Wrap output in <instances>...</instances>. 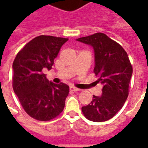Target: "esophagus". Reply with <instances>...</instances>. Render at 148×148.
<instances>
[{"instance_id": "1", "label": "esophagus", "mask_w": 148, "mask_h": 148, "mask_svg": "<svg viewBox=\"0 0 148 148\" xmlns=\"http://www.w3.org/2000/svg\"><path fill=\"white\" fill-rule=\"evenodd\" d=\"M70 90H71V91H74V92H78V91H81L80 89H78V88H76V87L73 86H70Z\"/></svg>"}]
</instances>
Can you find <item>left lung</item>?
Instances as JSON below:
<instances>
[{
	"instance_id": "1",
	"label": "left lung",
	"mask_w": 148,
	"mask_h": 148,
	"mask_svg": "<svg viewBox=\"0 0 148 148\" xmlns=\"http://www.w3.org/2000/svg\"><path fill=\"white\" fill-rule=\"evenodd\" d=\"M91 45L95 53L93 73L102 84V95H93L92 101L82 108L85 117L94 122L106 121L124 106L128 96L132 66L121 45L101 32L77 39Z\"/></svg>"
}]
</instances>
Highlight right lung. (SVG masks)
I'll list each match as a JSON object with an SVG mask.
<instances>
[{"instance_id":"right-lung-1","label":"right lung","mask_w":148,"mask_h":148,"mask_svg":"<svg viewBox=\"0 0 148 148\" xmlns=\"http://www.w3.org/2000/svg\"><path fill=\"white\" fill-rule=\"evenodd\" d=\"M67 40L52 36H37L18 52L13 61V90L24 111L37 121H51L63 111L69 86L49 82L42 70L51 69Z\"/></svg>"}]
</instances>
